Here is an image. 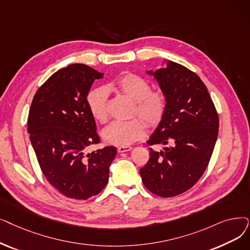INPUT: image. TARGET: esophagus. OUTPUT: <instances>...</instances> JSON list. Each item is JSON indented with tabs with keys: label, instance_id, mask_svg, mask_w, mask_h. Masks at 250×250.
Listing matches in <instances>:
<instances>
[{
	"label": "esophagus",
	"instance_id": "34e87169",
	"mask_svg": "<svg viewBox=\"0 0 250 250\" xmlns=\"http://www.w3.org/2000/svg\"><path fill=\"white\" fill-rule=\"evenodd\" d=\"M129 150H132V147L131 146H119L118 148H117V151H118V153H123V152H127V151H129Z\"/></svg>",
	"mask_w": 250,
	"mask_h": 250
}]
</instances>
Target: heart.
I'll use <instances>...</instances> for the list:
<instances>
[{
  "label": "heart",
  "instance_id": "heart-1",
  "mask_svg": "<svg viewBox=\"0 0 250 250\" xmlns=\"http://www.w3.org/2000/svg\"><path fill=\"white\" fill-rule=\"evenodd\" d=\"M116 91L134 101V114L145 119L149 126H156L167 110V97L160 90H151L150 83L136 73H126L113 83L94 89L88 95L89 110L97 122L105 124L108 119V92ZM142 118L114 122L102 133L105 142L127 146L143 138L147 125Z\"/></svg>",
  "mask_w": 250,
  "mask_h": 250
}]
</instances>
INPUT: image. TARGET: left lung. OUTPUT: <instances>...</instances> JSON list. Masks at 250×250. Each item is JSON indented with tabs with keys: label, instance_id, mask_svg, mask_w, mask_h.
Segmentation results:
<instances>
[{
	"label": "left lung",
	"instance_id": "left-lung-1",
	"mask_svg": "<svg viewBox=\"0 0 250 250\" xmlns=\"http://www.w3.org/2000/svg\"><path fill=\"white\" fill-rule=\"evenodd\" d=\"M153 74L167 103L147 144L172 146L162 151L150 148L149 160L140 175L151 193L168 198L188 191L202 177L218 138L219 115L195 72L168 61L166 68Z\"/></svg>",
	"mask_w": 250,
	"mask_h": 250
}]
</instances>
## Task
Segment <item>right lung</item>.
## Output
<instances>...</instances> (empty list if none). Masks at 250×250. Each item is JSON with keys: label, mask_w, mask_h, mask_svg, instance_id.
<instances>
[{"label": "right lung", "mask_w": 250, "mask_h": 250, "mask_svg": "<svg viewBox=\"0 0 250 250\" xmlns=\"http://www.w3.org/2000/svg\"><path fill=\"white\" fill-rule=\"evenodd\" d=\"M103 78L85 64H71L42 83L32 99L27 132L40 167L64 196L85 200L99 194L109 179L116 148L99 144L86 99L95 80Z\"/></svg>", "instance_id": "right-lung-1"}]
</instances>
